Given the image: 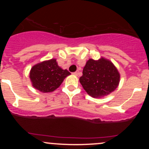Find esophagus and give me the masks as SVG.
Returning <instances> with one entry per match:
<instances>
[{"label": "esophagus", "instance_id": "34e87169", "mask_svg": "<svg viewBox=\"0 0 149 149\" xmlns=\"http://www.w3.org/2000/svg\"><path fill=\"white\" fill-rule=\"evenodd\" d=\"M78 73H79V71H76V72H74V73H73V74H74L75 76H78Z\"/></svg>", "mask_w": 149, "mask_h": 149}]
</instances>
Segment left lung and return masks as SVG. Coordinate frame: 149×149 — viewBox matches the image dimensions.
I'll return each instance as SVG.
<instances>
[{
  "mask_svg": "<svg viewBox=\"0 0 149 149\" xmlns=\"http://www.w3.org/2000/svg\"><path fill=\"white\" fill-rule=\"evenodd\" d=\"M120 81V74L110 61L102 58L89 59L80 78V83L88 94L98 98L111 93Z\"/></svg>",
  "mask_w": 149,
  "mask_h": 149,
  "instance_id": "obj_1",
  "label": "left lung"
}]
</instances>
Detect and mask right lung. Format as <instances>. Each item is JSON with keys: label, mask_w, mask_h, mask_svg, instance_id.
Instances as JSON below:
<instances>
[{"label": "right lung", "mask_w": 149, "mask_h": 149, "mask_svg": "<svg viewBox=\"0 0 149 149\" xmlns=\"http://www.w3.org/2000/svg\"><path fill=\"white\" fill-rule=\"evenodd\" d=\"M71 74L57 65L56 59L42 61L32 67L30 78L33 86L42 92H51L60 86L66 76Z\"/></svg>", "instance_id": "obj_1"}]
</instances>
